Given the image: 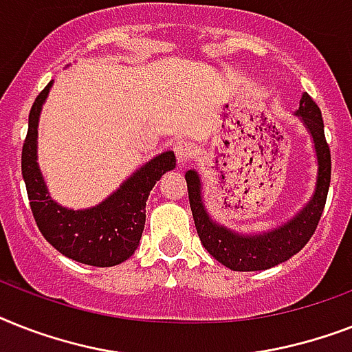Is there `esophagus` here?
<instances>
[{"mask_svg":"<svg viewBox=\"0 0 352 352\" xmlns=\"http://www.w3.org/2000/svg\"><path fill=\"white\" fill-rule=\"evenodd\" d=\"M175 155H177V162L179 164H186L188 161H191V157H193V144L191 142H186V141H181L177 142L175 144Z\"/></svg>","mask_w":352,"mask_h":352,"instance_id":"esophagus-1","label":"esophagus"}]
</instances>
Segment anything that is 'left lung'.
Returning <instances> with one entry per match:
<instances>
[{"label": "left lung", "instance_id": "obj_1", "mask_svg": "<svg viewBox=\"0 0 352 352\" xmlns=\"http://www.w3.org/2000/svg\"><path fill=\"white\" fill-rule=\"evenodd\" d=\"M311 135L316 155L315 191L304 208L287 222L262 233H241L228 228L210 215L202 195L201 175L195 170L186 171L188 195L197 233L208 253L233 271H264L282 264L296 255L315 233L324 211L331 182V153L324 135V119L320 108L307 94H302L295 111Z\"/></svg>", "mask_w": 352, "mask_h": 352}]
</instances>
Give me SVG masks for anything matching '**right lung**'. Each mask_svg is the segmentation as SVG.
I'll use <instances>...</instances> for the list:
<instances>
[{
    "instance_id": "obj_1",
    "label": "right lung",
    "mask_w": 352,
    "mask_h": 352,
    "mask_svg": "<svg viewBox=\"0 0 352 352\" xmlns=\"http://www.w3.org/2000/svg\"><path fill=\"white\" fill-rule=\"evenodd\" d=\"M50 88L52 81L34 101L21 153L23 181L37 228L59 253L76 262L96 267L121 264L135 253L146 222L148 195L155 182L175 168V153L162 151L144 162L92 208H65L50 197L37 162V126Z\"/></svg>"
}]
</instances>
